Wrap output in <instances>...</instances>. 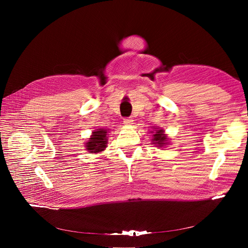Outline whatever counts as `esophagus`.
I'll list each match as a JSON object with an SVG mask.
<instances>
[{
    "mask_svg": "<svg viewBox=\"0 0 248 248\" xmlns=\"http://www.w3.org/2000/svg\"><path fill=\"white\" fill-rule=\"evenodd\" d=\"M133 122H134V121H133V119H131V117H124V124H126V125L132 124Z\"/></svg>",
    "mask_w": 248,
    "mask_h": 248,
    "instance_id": "34e87169",
    "label": "esophagus"
}]
</instances>
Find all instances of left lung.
<instances>
[{
	"label": "left lung",
	"mask_w": 248,
	"mask_h": 248,
	"mask_svg": "<svg viewBox=\"0 0 248 248\" xmlns=\"http://www.w3.org/2000/svg\"><path fill=\"white\" fill-rule=\"evenodd\" d=\"M163 129H158V131H155V133L153 135L154 137V144H157L159 147H162L165 145V141L167 140L166 136L163 134Z\"/></svg>",
	"instance_id": "1"
}]
</instances>
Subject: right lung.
<instances>
[{"label":"right lung","instance_id":"right-lung-1","mask_svg":"<svg viewBox=\"0 0 248 248\" xmlns=\"http://www.w3.org/2000/svg\"><path fill=\"white\" fill-rule=\"evenodd\" d=\"M107 134V129L102 128H98L96 132H93V135L91 136L88 142H86L87 151L90 153H98L106 149L108 144Z\"/></svg>","mask_w":248,"mask_h":248}]
</instances>
